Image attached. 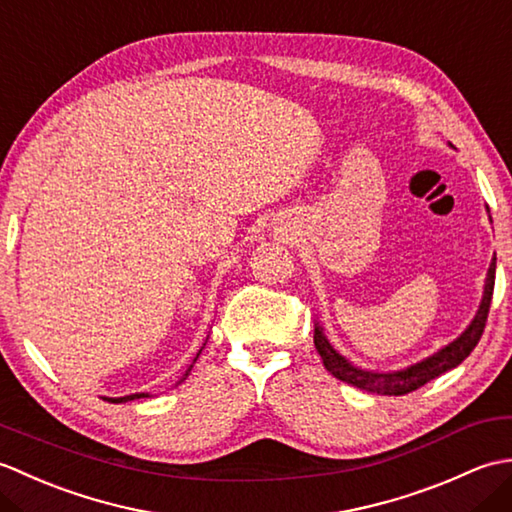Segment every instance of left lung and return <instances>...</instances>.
Returning a JSON list of instances; mask_svg holds the SVG:
<instances>
[{
  "label": "left lung",
  "instance_id": "8db88e82",
  "mask_svg": "<svg viewBox=\"0 0 512 512\" xmlns=\"http://www.w3.org/2000/svg\"><path fill=\"white\" fill-rule=\"evenodd\" d=\"M495 262L497 259L493 257V264L488 268L482 306L477 310L469 330H466L460 339H455L451 345L440 350L438 354L429 356L427 361L411 365L407 369H402V372H394V374L365 372V369L352 367L343 356L336 354L334 347L328 343V339H325L323 330L319 325H314V345H317V352L323 358L325 369H328L332 376L343 380V383L354 385L358 389L374 391V394H385V396H402V394H409V391L420 389L422 385H427L429 380L449 372V369L458 367L464 358L475 350V345L480 343L484 334L488 310H491V301H493V288H495Z\"/></svg>",
  "mask_w": 512,
  "mask_h": 512
}]
</instances>
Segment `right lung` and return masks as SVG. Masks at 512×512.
Returning <instances> with one entry per match:
<instances>
[{
  "label": "right lung",
  "mask_w": 512,
  "mask_h": 512,
  "mask_svg": "<svg viewBox=\"0 0 512 512\" xmlns=\"http://www.w3.org/2000/svg\"><path fill=\"white\" fill-rule=\"evenodd\" d=\"M134 398H145V394H132V396H123V398H110V402H127V400H134Z\"/></svg>",
  "instance_id": "obj_1"
}]
</instances>
